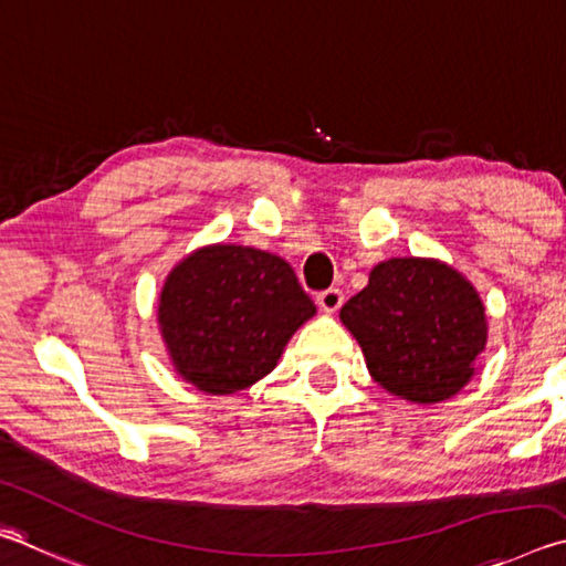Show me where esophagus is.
Wrapping results in <instances>:
<instances>
[{
    "instance_id": "obj_1",
    "label": "esophagus",
    "mask_w": 566,
    "mask_h": 566,
    "mask_svg": "<svg viewBox=\"0 0 566 566\" xmlns=\"http://www.w3.org/2000/svg\"><path fill=\"white\" fill-rule=\"evenodd\" d=\"M343 291L340 289H328V291H321L318 293V305L325 313H335L343 305Z\"/></svg>"
}]
</instances>
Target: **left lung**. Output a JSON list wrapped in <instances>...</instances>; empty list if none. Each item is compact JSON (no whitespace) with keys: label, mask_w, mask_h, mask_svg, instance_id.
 <instances>
[{"label":"left lung","mask_w":566,"mask_h":566,"mask_svg":"<svg viewBox=\"0 0 566 566\" xmlns=\"http://www.w3.org/2000/svg\"><path fill=\"white\" fill-rule=\"evenodd\" d=\"M340 321L360 343L373 378L420 405L458 392L488 343L478 291L450 265L422 258L375 265Z\"/></svg>","instance_id":"obj_1"}]
</instances>
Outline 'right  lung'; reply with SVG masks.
Segmentation results:
<instances>
[{
	"label": "right lung",
	"instance_id": "obj_1",
	"mask_svg": "<svg viewBox=\"0 0 566 566\" xmlns=\"http://www.w3.org/2000/svg\"><path fill=\"white\" fill-rule=\"evenodd\" d=\"M315 305L293 268L245 245L201 248L178 263L158 323L176 370L198 390H243L275 368Z\"/></svg>",
	"mask_w": 566,
	"mask_h": 566
}]
</instances>
